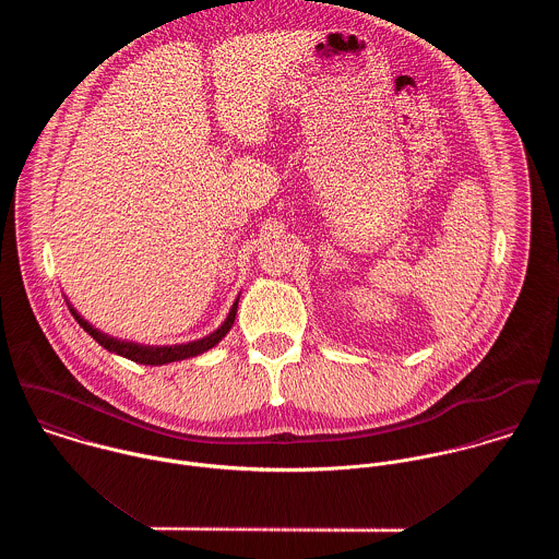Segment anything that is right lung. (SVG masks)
I'll use <instances>...</instances> for the list:
<instances>
[{
  "label": "right lung",
  "mask_w": 559,
  "mask_h": 559,
  "mask_svg": "<svg viewBox=\"0 0 559 559\" xmlns=\"http://www.w3.org/2000/svg\"><path fill=\"white\" fill-rule=\"evenodd\" d=\"M67 299V297H64ZM67 306L73 314V319L80 322L85 333H90L103 348H107L109 353L114 355H120V357H127L135 364H144V366H163V364H171V361H182V359H189V357H198L206 350H211L213 346H217L226 335L228 331L233 329L235 319H237V308H239V297L237 301L233 304L230 312L226 320L209 335L200 337V340H193V342H185V344H174V346H151V344H138V342H129V340H120V337H114V335H107L103 333L100 329H96L94 324H90L87 320L81 317L80 312L71 306V301L67 299Z\"/></svg>",
  "instance_id": "add662e5"
}]
</instances>
